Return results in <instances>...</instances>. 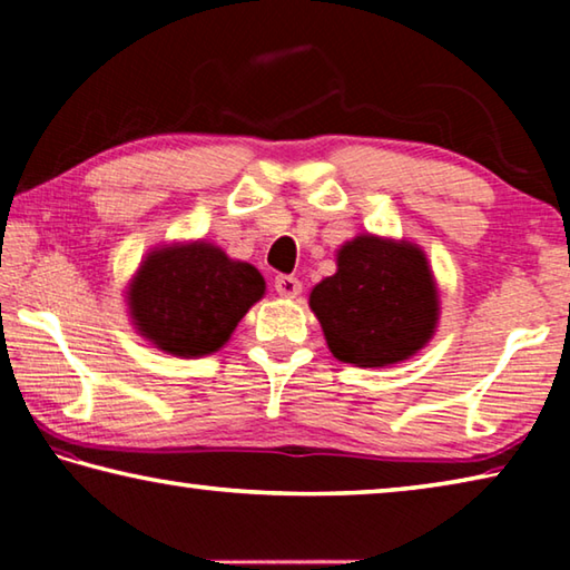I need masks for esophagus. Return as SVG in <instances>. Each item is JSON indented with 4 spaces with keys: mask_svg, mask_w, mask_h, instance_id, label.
Here are the masks:
<instances>
[{
    "mask_svg": "<svg viewBox=\"0 0 570 570\" xmlns=\"http://www.w3.org/2000/svg\"><path fill=\"white\" fill-rule=\"evenodd\" d=\"M274 288H276L278 296L296 298L298 294H302V282H298L296 276H276Z\"/></svg>",
    "mask_w": 570,
    "mask_h": 570,
    "instance_id": "obj_1",
    "label": "esophagus"
}]
</instances>
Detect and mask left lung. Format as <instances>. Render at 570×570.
Listing matches in <instances>:
<instances>
[{
  "mask_svg": "<svg viewBox=\"0 0 570 570\" xmlns=\"http://www.w3.org/2000/svg\"><path fill=\"white\" fill-rule=\"evenodd\" d=\"M340 362L390 366L432 340L440 316L428 256L410 240L362 234L336 250V274L308 294Z\"/></svg>",
  "mask_w": 570,
  "mask_h": 570,
  "instance_id": "left-lung-1",
  "label": "left lung"
}]
</instances>
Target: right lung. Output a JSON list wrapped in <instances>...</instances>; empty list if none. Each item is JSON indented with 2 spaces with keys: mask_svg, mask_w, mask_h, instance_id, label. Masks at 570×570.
<instances>
[{
  "mask_svg": "<svg viewBox=\"0 0 570 570\" xmlns=\"http://www.w3.org/2000/svg\"><path fill=\"white\" fill-rule=\"evenodd\" d=\"M266 292L264 276L206 240L153 248L128 286L130 320L158 350L218 352Z\"/></svg>",
  "mask_w": 570,
  "mask_h": 570,
  "instance_id": "add662e5",
  "label": "right lung"
}]
</instances>
